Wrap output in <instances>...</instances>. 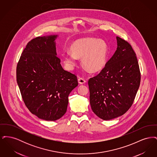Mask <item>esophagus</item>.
I'll use <instances>...</instances> for the list:
<instances>
[{"instance_id":"esophagus-1","label":"esophagus","mask_w":157,"mask_h":157,"mask_svg":"<svg viewBox=\"0 0 157 157\" xmlns=\"http://www.w3.org/2000/svg\"><path fill=\"white\" fill-rule=\"evenodd\" d=\"M78 82H79V84H84L85 83H86V81L83 79V78H79L78 79Z\"/></svg>"}]
</instances>
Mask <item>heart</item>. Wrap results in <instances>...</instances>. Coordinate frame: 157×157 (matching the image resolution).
Instances as JSON below:
<instances>
[{"mask_svg": "<svg viewBox=\"0 0 157 157\" xmlns=\"http://www.w3.org/2000/svg\"><path fill=\"white\" fill-rule=\"evenodd\" d=\"M71 53H63L62 60L68 69H72L76 58H81L82 66L90 72H98L106 66L108 46L102 39L86 37L76 40L70 45Z\"/></svg>", "mask_w": 157, "mask_h": 157, "instance_id": "1", "label": "heart"}]
</instances>
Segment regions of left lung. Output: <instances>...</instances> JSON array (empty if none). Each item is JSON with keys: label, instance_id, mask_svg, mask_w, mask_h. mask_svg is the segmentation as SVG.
I'll return each mask as SVG.
<instances>
[{"label": "left lung", "instance_id": "1", "mask_svg": "<svg viewBox=\"0 0 157 157\" xmlns=\"http://www.w3.org/2000/svg\"><path fill=\"white\" fill-rule=\"evenodd\" d=\"M117 48L101 72L88 81L90 104L98 117L107 121L124 115L133 104L141 81L136 54L117 36Z\"/></svg>", "mask_w": 157, "mask_h": 157}]
</instances>
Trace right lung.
I'll return each instance as SVG.
<instances>
[{
    "label": "right lung",
    "instance_id": "right-lung-1",
    "mask_svg": "<svg viewBox=\"0 0 157 157\" xmlns=\"http://www.w3.org/2000/svg\"><path fill=\"white\" fill-rule=\"evenodd\" d=\"M58 35L36 37L24 49L16 67V80L30 112L45 121L60 118L67 110L68 96L77 77L65 71L57 56Z\"/></svg>",
    "mask_w": 157,
    "mask_h": 157
}]
</instances>
